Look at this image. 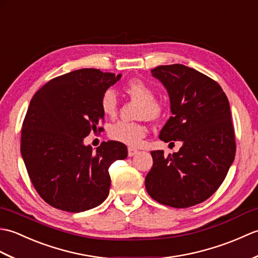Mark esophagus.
Segmentation results:
<instances>
[{"instance_id":"esophagus-1","label":"esophagus","mask_w":258,"mask_h":258,"mask_svg":"<svg viewBox=\"0 0 258 258\" xmlns=\"http://www.w3.org/2000/svg\"><path fill=\"white\" fill-rule=\"evenodd\" d=\"M127 152H128V156H130V157H132V156L136 155V154H138V153H139V151L136 150V149H133V147H128Z\"/></svg>"}]
</instances>
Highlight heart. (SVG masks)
Segmentation results:
<instances>
[{
	"mask_svg": "<svg viewBox=\"0 0 258 258\" xmlns=\"http://www.w3.org/2000/svg\"><path fill=\"white\" fill-rule=\"evenodd\" d=\"M124 92L132 100L142 103L139 118L155 120L164 113V106L155 100V92L150 85L139 79L128 81L124 85ZM100 106L103 114L108 117H114L117 111L116 94L112 90H107L102 94ZM146 135V127L141 123H130L119 120L113 124L108 130V136L113 141L131 147L140 146Z\"/></svg>",
	"mask_w": 258,
	"mask_h": 258,
	"instance_id": "1",
	"label": "heart"
}]
</instances>
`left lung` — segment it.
<instances>
[{"instance_id":"8db88e82","label":"left lung","mask_w":258,"mask_h":258,"mask_svg":"<svg viewBox=\"0 0 258 258\" xmlns=\"http://www.w3.org/2000/svg\"><path fill=\"white\" fill-rule=\"evenodd\" d=\"M152 75L166 87L172 116L160 133L164 142L180 141L177 153L151 152L153 166L145 187L153 200L176 208L211 197L235 158L234 126L227 96L220 84L182 64L161 65ZM173 143V142H172Z\"/></svg>"}]
</instances>
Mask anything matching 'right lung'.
<instances>
[{"label": "right lung", "mask_w": 258, "mask_h": 258, "mask_svg": "<svg viewBox=\"0 0 258 258\" xmlns=\"http://www.w3.org/2000/svg\"><path fill=\"white\" fill-rule=\"evenodd\" d=\"M120 74L82 69L48 81L32 97L22 125L21 154L34 188L57 210L79 213L98 206L109 193L108 168L127 147L107 141L96 152L83 140L101 132V96Z\"/></svg>", "instance_id": "obj_1"}]
</instances>
